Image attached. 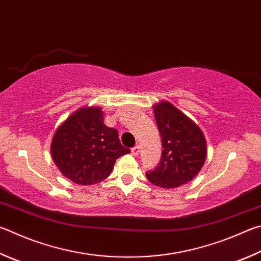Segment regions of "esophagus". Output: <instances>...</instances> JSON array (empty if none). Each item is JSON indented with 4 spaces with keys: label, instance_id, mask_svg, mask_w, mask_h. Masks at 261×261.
Listing matches in <instances>:
<instances>
[{
    "label": "esophagus",
    "instance_id": "esophagus-1",
    "mask_svg": "<svg viewBox=\"0 0 261 261\" xmlns=\"http://www.w3.org/2000/svg\"><path fill=\"white\" fill-rule=\"evenodd\" d=\"M139 151H140V146H139V145L135 146L134 148L131 149V153H132V155H135V156L138 155V154H139Z\"/></svg>",
    "mask_w": 261,
    "mask_h": 261
}]
</instances>
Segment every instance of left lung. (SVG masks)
Listing matches in <instances>:
<instances>
[{"label": "left lung", "instance_id": "left-lung-1", "mask_svg": "<svg viewBox=\"0 0 261 261\" xmlns=\"http://www.w3.org/2000/svg\"><path fill=\"white\" fill-rule=\"evenodd\" d=\"M153 110L163 149L158 167L146 172V177L159 187H179L191 181L205 162L204 135L172 103L161 101Z\"/></svg>", "mask_w": 261, "mask_h": 261}]
</instances>
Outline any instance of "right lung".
<instances>
[{
    "instance_id": "right-lung-1",
    "label": "right lung",
    "mask_w": 261,
    "mask_h": 261,
    "mask_svg": "<svg viewBox=\"0 0 261 261\" xmlns=\"http://www.w3.org/2000/svg\"><path fill=\"white\" fill-rule=\"evenodd\" d=\"M130 153L118 132L103 124L99 107H82L58 129L51 143V156L60 172L79 185L102 181L112 173L116 160Z\"/></svg>"
}]
</instances>
